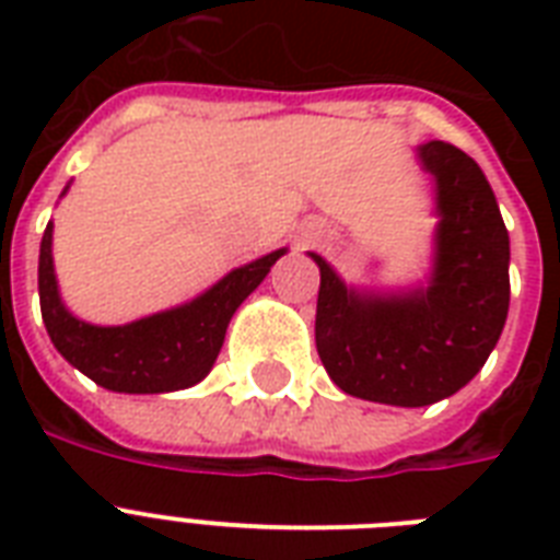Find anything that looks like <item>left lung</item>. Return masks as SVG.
<instances>
[{"label":"left lung","instance_id":"8db88e82","mask_svg":"<svg viewBox=\"0 0 560 560\" xmlns=\"http://www.w3.org/2000/svg\"><path fill=\"white\" fill-rule=\"evenodd\" d=\"M418 160L435 179V261L427 288L360 293L323 255L316 351L354 398L427 407L486 366L509 316V232L486 174L468 153L427 142Z\"/></svg>","mask_w":560,"mask_h":560}]
</instances>
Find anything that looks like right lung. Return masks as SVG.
I'll return each mask as SVG.
<instances>
[{
  "mask_svg": "<svg viewBox=\"0 0 560 560\" xmlns=\"http://www.w3.org/2000/svg\"><path fill=\"white\" fill-rule=\"evenodd\" d=\"M281 255L284 249H276L237 267L188 305L144 316L130 325L101 328L74 319L60 302L48 223L39 244V311L55 349L104 389L127 395L188 389L211 372L229 319Z\"/></svg>",
  "mask_w": 560,
  "mask_h": 560,
  "instance_id": "add662e5",
  "label": "right lung"
}]
</instances>
